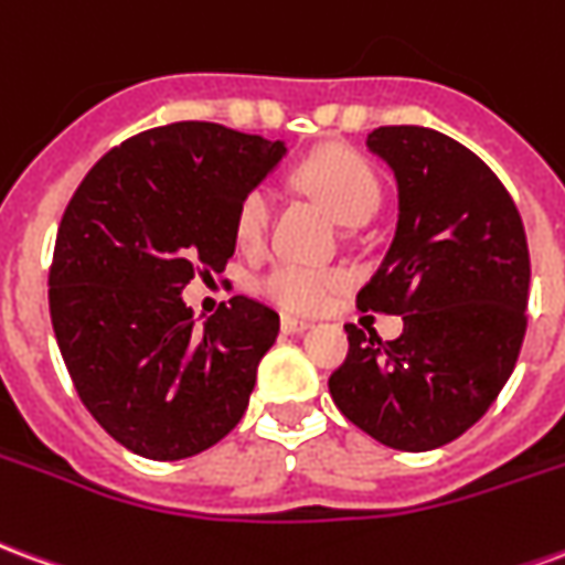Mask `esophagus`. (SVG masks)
<instances>
[{
	"mask_svg": "<svg viewBox=\"0 0 565 565\" xmlns=\"http://www.w3.org/2000/svg\"><path fill=\"white\" fill-rule=\"evenodd\" d=\"M308 330H311V323H308V320L290 318V315H284L281 318V332H287V335H302V332Z\"/></svg>",
	"mask_w": 565,
	"mask_h": 565,
	"instance_id": "obj_1",
	"label": "esophagus"
}]
</instances>
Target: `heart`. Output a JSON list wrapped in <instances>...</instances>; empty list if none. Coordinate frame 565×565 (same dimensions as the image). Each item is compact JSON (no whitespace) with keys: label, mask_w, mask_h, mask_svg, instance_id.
Masks as SVG:
<instances>
[{"label":"heart","mask_w":565,"mask_h":565,"mask_svg":"<svg viewBox=\"0 0 565 565\" xmlns=\"http://www.w3.org/2000/svg\"><path fill=\"white\" fill-rule=\"evenodd\" d=\"M299 186L318 199L339 223H363L375 211L381 186L363 157L351 150L330 148L315 153L296 172ZM271 221V199L266 190H250L235 214V238L242 247H259ZM344 284V271L311 263H278L259 281L271 302L290 311H318Z\"/></svg>","instance_id":"b5f03b06"}]
</instances>
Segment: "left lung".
<instances>
[{
  "label": "left lung",
  "mask_w": 565,
  "mask_h": 565,
  "mask_svg": "<svg viewBox=\"0 0 565 565\" xmlns=\"http://www.w3.org/2000/svg\"><path fill=\"white\" fill-rule=\"evenodd\" d=\"M369 153L396 178V233L360 308L405 315L399 339L348 323L330 393L351 424L396 450H433L481 420L521 354L530 250L499 178L460 141L381 127Z\"/></svg>",
  "instance_id": "1"
}]
</instances>
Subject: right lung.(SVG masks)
<instances>
[{
	"label": "right lung",
	"instance_id": "1",
	"mask_svg": "<svg viewBox=\"0 0 565 565\" xmlns=\"http://www.w3.org/2000/svg\"><path fill=\"white\" fill-rule=\"evenodd\" d=\"M284 157V141L181 120L108 150L68 202L47 281L56 344L81 403L139 457L202 454L245 415L278 315L233 296L199 327L181 294L223 271L242 199Z\"/></svg>",
	"mask_w": 565,
	"mask_h": 565
}]
</instances>
